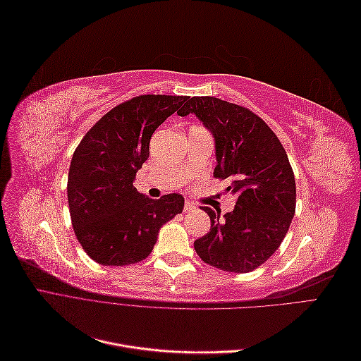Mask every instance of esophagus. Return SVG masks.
Masks as SVG:
<instances>
[{"instance_id": "esophagus-1", "label": "esophagus", "mask_w": 361, "mask_h": 361, "mask_svg": "<svg viewBox=\"0 0 361 361\" xmlns=\"http://www.w3.org/2000/svg\"><path fill=\"white\" fill-rule=\"evenodd\" d=\"M194 209H195V204H194L192 202H190V200L185 202V204H183V211H185V212H191V211H194Z\"/></svg>"}]
</instances>
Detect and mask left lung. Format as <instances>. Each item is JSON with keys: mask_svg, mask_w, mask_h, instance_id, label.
Returning a JSON list of instances; mask_svg holds the SVG:
<instances>
[{"mask_svg": "<svg viewBox=\"0 0 361 361\" xmlns=\"http://www.w3.org/2000/svg\"><path fill=\"white\" fill-rule=\"evenodd\" d=\"M195 114L215 141L214 176L228 179L236 194L232 212L202 209L211 228L194 243L204 264L227 272H250L276 253L297 202L286 150L271 128L244 106L211 96H194L179 116Z\"/></svg>", "mask_w": 361, "mask_h": 361, "instance_id": "left-lung-1", "label": "left lung"}]
</instances>
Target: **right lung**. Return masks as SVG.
Returning a JSON list of instances; mask_svg holds the SVG:
<instances>
[{
    "label": "right lung",
    "mask_w": 361,
    "mask_h": 361,
    "mask_svg": "<svg viewBox=\"0 0 361 361\" xmlns=\"http://www.w3.org/2000/svg\"><path fill=\"white\" fill-rule=\"evenodd\" d=\"M187 96L143 94L108 111L84 135L71 161L68 202L81 247L105 267L146 259L159 228L183 209L180 194L155 200L134 188L150 137Z\"/></svg>",
    "instance_id": "right-lung-1"
}]
</instances>
